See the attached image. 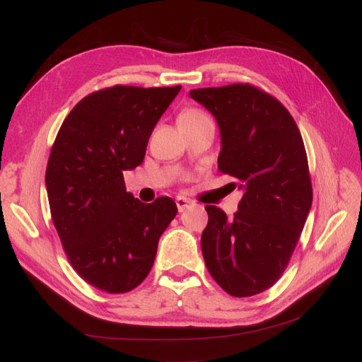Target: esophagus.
<instances>
[{"instance_id": "obj_1", "label": "esophagus", "mask_w": 362, "mask_h": 362, "mask_svg": "<svg viewBox=\"0 0 362 362\" xmlns=\"http://www.w3.org/2000/svg\"><path fill=\"white\" fill-rule=\"evenodd\" d=\"M175 202H177V206H178V211L180 213H182L185 208H189L192 205V202L187 198H181V196H180V198H177V201H175Z\"/></svg>"}]
</instances>
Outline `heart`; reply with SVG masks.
Listing matches in <instances>:
<instances>
[{
    "mask_svg": "<svg viewBox=\"0 0 362 362\" xmlns=\"http://www.w3.org/2000/svg\"><path fill=\"white\" fill-rule=\"evenodd\" d=\"M204 119H208V116L204 112L198 110V108H184V110L178 115L177 122H178V127H187V125L198 124Z\"/></svg>",
    "mask_w": 362,
    "mask_h": 362,
    "instance_id": "heart-1",
    "label": "heart"
}]
</instances>
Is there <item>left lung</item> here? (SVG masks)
I'll return each mask as SVG.
<instances>
[{"instance_id":"8db88e82","label":"left lung","mask_w":362,"mask_h":362,"mask_svg":"<svg viewBox=\"0 0 362 362\" xmlns=\"http://www.w3.org/2000/svg\"><path fill=\"white\" fill-rule=\"evenodd\" d=\"M221 129L218 170L240 184L233 221L206 205L201 237L205 266L228 294L249 298L286 270L313 204L300 131L276 98L250 84L190 90Z\"/></svg>"}]
</instances>
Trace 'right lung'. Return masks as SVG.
Segmentation results:
<instances>
[{
    "instance_id": "right-lung-1",
    "label": "right lung",
    "mask_w": 362,
    "mask_h": 362,
    "mask_svg": "<svg viewBox=\"0 0 362 362\" xmlns=\"http://www.w3.org/2000/svg\"><path fill=\"white\" fill-rule=\"evenodd\" d=\"M181 86H113L87 95L63 120L45 184L52 223L74 270L107 293H127L154 264L178 208L168 196L144 204L124 172L141 164L148 140Z\"/></svg>"
}]
</instances>
